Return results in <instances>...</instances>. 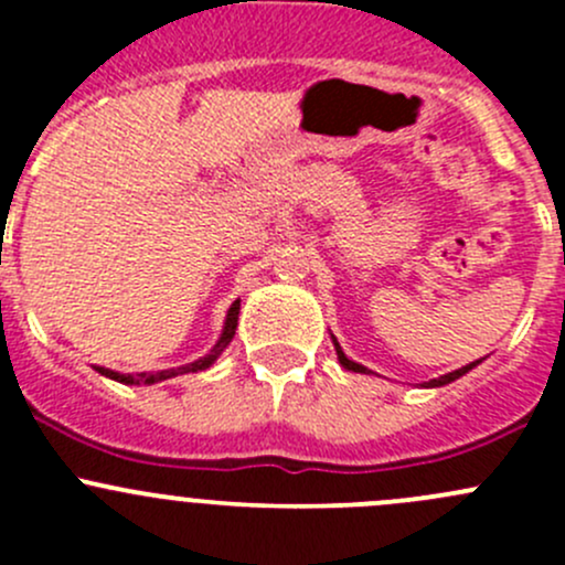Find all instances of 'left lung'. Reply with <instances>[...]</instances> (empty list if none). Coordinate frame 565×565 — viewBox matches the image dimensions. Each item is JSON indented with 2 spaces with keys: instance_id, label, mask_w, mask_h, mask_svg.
<instances>
[{
  "instance_id": "8db88e82",
  "label": "left lung",
  "mask_w": 565,
  "mask_h": 565,
  "mask_svg": "<svg viewBox=\"0 0 565 565\" xmlns=\"http://www.w3.org/2000/svg\"><path fill=\"white\" fill-rule=\"evenodd\" d=\"M330 339H333L335 355H339V363H341V366L347 369V372H361V374H372V372H369L366 366H361V363L350 361V358L344 355V350H341V347H339V341H335V335H333V333H330ZM481 361H483V358H481ZM481 361H472V363H467V366L457 369V372H448V374H443V377H437V380H429V383H424V388H443V385H448V383H454V380L465 377V374L470 372V369H476L478 363H481Z\"/></svg>"
}]
</instances>
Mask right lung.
I'll use <instances>...</instances> for the list:
<instances>
[{"label": "right lung", "mask_w": 565, "mask_h": 565, "mask_svg": "<svg viewBox=\"0 0 565 565\" xmlns=\"http://www.w3.org/2000/svg\"><path fill=\"white\" fill-rule=\"evenodd\" d=\"M237 317H241V300H235V303L230 306V311H226L224 330H221V335H218V341L213 344V350H210L204 358H199V361L185 363V366L163 369V372H141V374H119V372H111V369H106V366H95V372L104 374V377H108V380H114V383H122V385H156V383H163V380L177 377V374L204 372V369H210L215 361H218L221 352H224L226 347H230V341L235 339Z\"/></svg>", "instance_id": "add662e5"}]
</instances>
